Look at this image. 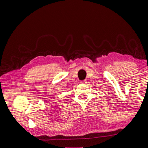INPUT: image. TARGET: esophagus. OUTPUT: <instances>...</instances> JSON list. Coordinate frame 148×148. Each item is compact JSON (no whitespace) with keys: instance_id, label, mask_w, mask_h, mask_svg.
Instances as JSON below:
<instances>
[{"instance_id":"1","label":"esophagus","mask_w":148,"mask_h":148,"mask_svg":"<svg viewBox=\"0 0 148 148\" xmlns=\"http://www.w3.org/2000/svg\"><path fill=\"white\" fill-rule=\"evenodd\" d=\"M86 79H84V80H82V81H81V83H86Z\"/></svg>"}]
</instances>
